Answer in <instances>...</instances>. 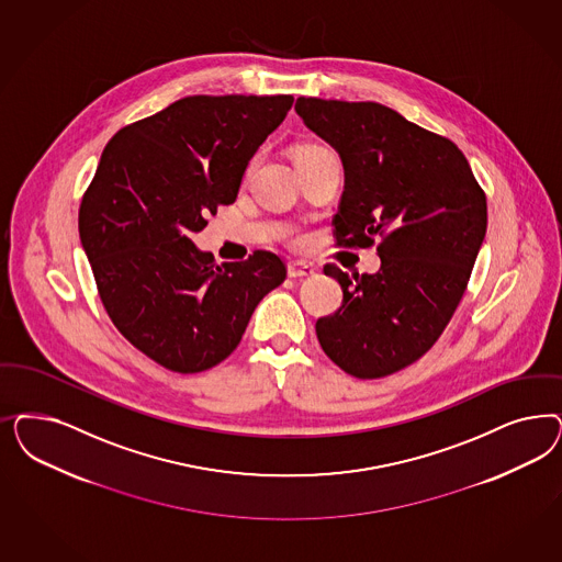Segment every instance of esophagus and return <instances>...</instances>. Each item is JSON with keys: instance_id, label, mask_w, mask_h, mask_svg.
<instances>
[{"instance_id": "obj_1", "label": "esophagus", "mask_w": 562, "mask_h": 562, "mask_svg": "<svg viewBox=\"0 0 562 562\" xmlns=\"http://www.w3.org/2000/svg\"><path fill=\"white\" fill-rule=\"evenodd\" d=\"M314 272H316V269L310 267L306 262H290L288 265V274L291 279H306V277H312Z\"/></svg>"}]
</instances>
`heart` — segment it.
Masks as SVG:
<instances>
[{"instance_id":"b5f03b06","label":"heart","mask_w":562,"mask_h":562,"mask_svg":"<svg viewBox=\"0 0 562 562\" xmlns=\"http://www.w3.org/2000/svg\"><path fill=\"white\" fill-rule=\"evenodd\" d=\"M323 146L308 145V146H300L297 150H295V155H302V153H310V150H321Z\"/></svg>"}]
</instances>
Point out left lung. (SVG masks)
Here are the masks:
<instances>
[{
  "instance_id": "obj_1",
  "label": "left lung",
  "mask_w": 562,
  "mask_h": 562,
  "mask_svg": "<svg viewBox=\"0 0 562 562\" xmlns=\"http://www.w3.org/2000/svg\"><path fill=\"white\" fill-rule=\"evenodd\" d=\"M295 111L344 164L337 246L381 239L374 274L326 265L344 304L318 318L316 337L347 374L389 376L419 360L453 318L486 236V194L454 143L395 109L300 97Z\"/></svg>"
}]
</instances>
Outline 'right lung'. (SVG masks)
I'll return each mask as SVG.
<instances>
[{"mask_svg":"<svg viewBox=\"0 0 562 562\" xmlns=\"http://www.w3.org/2000/svg\"><path fill=\"white\" fill-rule=\"evenodd\" d=\"M291 94H194L109 140L78 232L109 318L171 372L194 374L236 349L258 302L285 281L277 254L217 265L190 239L232 204Z\"/></svg>","mask_w":562,"mask_h":562,"instance_id":"1","label":"right lung"}]
</instances>
